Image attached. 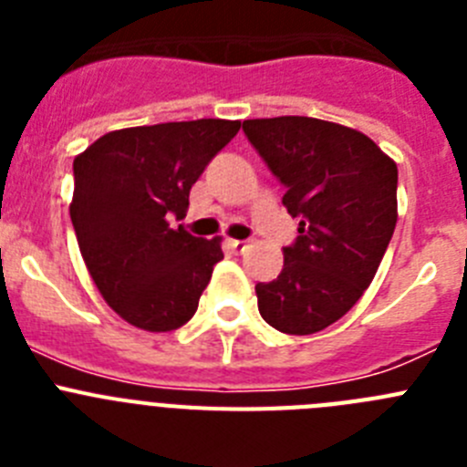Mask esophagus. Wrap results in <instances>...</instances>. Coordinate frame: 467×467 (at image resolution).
<instances>
[{"label":"esophagus","mask_w":467,"mask_h":467,"mask_svg":"<svg viewBox=\"0 0 467 467\" xmlns=\"http://www.w3.org/2000/svg\"><path fill=\"white\" fill-rule=\"evenodd\" d=\"M231 247H234L236 253H245L247 247H250V241H231Z\"/></svg>","instance_id":"obj_1"}]
</instances>
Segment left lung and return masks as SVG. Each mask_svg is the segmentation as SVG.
Listing matches in <instances>:
<instances>
[{
	"label": "left lung",
	"mask_w": 467,
	"mask_h": 467,
	"mask_svg": "<svg viewBox=\"0 0 467 467\" xmlns=\"http://www.w3.org/2000/svg\"><path fill=\"white\" fill-rule=\"evenodd\" d=\"M243 130L299 217L278 278L254 287L259 313L278 332H320L377 275L398 222V166L365 133L323 119H247Z\"/></svg>",
	"instance_id": "1"
}]
</instances>
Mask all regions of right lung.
<instances>
[{"label": "right lung", "mask_w": 467, "mask_h": 467, "mask_svg": "<svg viewBox=\"0 0 467 467\" xmlns=\"http://www.w3.org/2000/svg\"><path fill=\"white\" fill-rule=\"evenodd\" d=\"M241 121L198 119L111 130L74 159L69 203L95 287L111 311L147 332L192 320L220 262L222 238L192 236L182 224L189 192L238 133Z\"/></svg>", "instance_id": "add662e5"}]
</instances>
